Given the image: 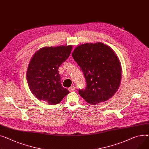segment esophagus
I'll return each mask as SVG.
<instances>
[{
	"label": "esophagus",
	"mask_w": 149,
	"mask_h": 149,
	"mask_svg": "<svg viewBox=\"0 0 149 149\" xmlns=\"http://www.w3.org/2000/svg\"><path fill=\"white\" fill-rule=\"evenodd\" d=\"M75 86H71V87H70V88H68V91H74L75 90Z\"/></svg>",
	"instance_id": "1"
}]
</instances>
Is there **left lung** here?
<instances>
[{
	"label": "left lung",
	"mask_w": 149,
	"mask_h": 149,
	"mask_svg": "<svg viewBox=\"0 0 149 149\" xmlns=\"http://www.w3.org/2000/svg\"><path fill=\"white\" fill-rule=\"evenodd\" d=\"M85 76L86 86L79 90L91 104L105 102L118 90L121 80L120 61L109 46L97 42L77 46L72 53Z\"/></svg>",
	"instance_id": "1"
}]
</instances>
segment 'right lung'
<instances>
[{
    "instance_id": "obj_1",
    "label": "right lung",
    "mask_w": 149,
    "mask_h": 149,
    "mask_svg": "<svg viewBox=\"0 0 149 149\" xmlns=\"http://www.w3.org/2000/svg\"><path fill=\"white\" fill-rule=\"evenodd\" d=\"M72 46L44 47L34 54L26 79L32 94L49 104L59 103L69 93L61 84L59 67L69 57Z\"/></svg>"
}]
</instances>
